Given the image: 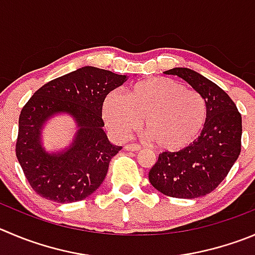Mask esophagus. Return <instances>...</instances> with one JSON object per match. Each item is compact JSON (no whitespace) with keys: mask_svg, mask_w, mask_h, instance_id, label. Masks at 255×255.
<instances>
[{"mask_svg":"<svg viewBox=\"0 0 255 255\" xmlns=\"http://www.w3.org/2000/svg\"><path fill=\"white\" fill-rule=\"evenodd\" d=\"M125 149H127V151H133V152H137V151H141V147L138 146V144H126L125 146Z\"/></svg>","mask_w":255,"mask_h":255,"instance_id":"esophagus-1","label":"esophagus"}]
</instances>
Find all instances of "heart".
Returning <instances> with one entry per match:
<instances>
[{"mask_svg": "<svg viewBox=\"0 0 255 255\" xmlns=\"http://www.w3.org/2000/svg\"><path fill=\"white\" fill-rule=\"evenodd\" d=\"M102 114L109 130L126 139L144 128L156 146L180 152L197 141L208 121V106L199 92L187 89L170 78H151L135 83L125 95L111 92L104 98Z\"/></svg>", "mask_w": 255, "mask_h": 255, "instance_id": "1", "label": "heart"}]
</instances>
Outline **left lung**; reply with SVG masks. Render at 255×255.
I'll return each mask as SVG.
<instances>
[{"label": "left lung", "mask_w": 255, "mask_h": 255, "mask_svg": "<svg viewBox=\"0 0 255 255\" xmlns=\"http://www.w3.org/2000/svg\"><path fill=\"white\" fill-rule=\"evenodd\" d=\"M177 75L203 95L208 121L203 133L189 148L162 152L148 178L157 191L178 199L205 196L219 186L238 160L242 148V116L220 87L187 68L165 71Z\"/></svg>", "instance_id": "1"}]
</instances>
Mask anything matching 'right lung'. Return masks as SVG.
Wrapping results in <instances>:
<instances>
[{
	"mask_svg": "<svg viewBox=\"0 0 255 255\" xmlns=\"http://www.w3.org/2000/svg\"><path fill=\"white\" fill-rule=\"evenodd\" d=\"M127 79V75L83 66L46 83L28 99L18 118L16 157L36 194L68 204L84 200L101 186L112 157L122 149L104 132L102 106L109 92ZM58 114L70 115L77 132L68 147L47 152L42 129Z\"/></svg>",
	"mask_w": 255,
	"mask_h": 255,
	"instance_id": "right-lung-1",
	"label": "right lung"
}]
</instances>
